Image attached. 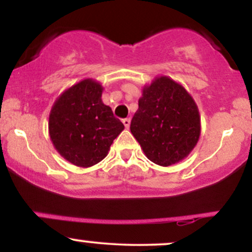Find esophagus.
Here are the masks:
<instances>
[{
	"instance_id": "obj_1",
	"label": "esophagus",
	"mask_w": 252,
	"mask_h": 252,
	"mask_svg": "<svg viewBox=\"0 0 252 252\" xmlns=\"http://www.w3.org/2000/svg\"><path fill=\"white\" fill-rule=\"evenodd\" d=\"M123 124H124V126H126V129H129V126H130V118H126V120H123Z\"/></svg>"
}]
</instances>
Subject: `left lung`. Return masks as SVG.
<instances>
[{
  "mask_svg": "<svg viewBox=\"0 0 252 252\" xmlns=\"http://www.w3.org/2000/svg\"><path fill=\"white\" fill-rule=\"evenodd\" d=\"M130 130L152 162L168 167L187 158L200 136V115L192 96L170 78L143 88Z\"/></svg>",
  "mask_w": 252,
  "mask_h": 252,
  "instance_id": "1",
  "label": "left lung"
}]
</instances>
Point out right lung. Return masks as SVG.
<instances>
[{
  "instance_id": "1",
  "label": "right lung",
  "mask_w": 252,
  "mask_h": 252,
  "mask_svg": "<svg viewBox=\"0 0 252 252\" xmlns=\"http://www.w3.org/2000/svg\"><path fill=\"white\" fill-rule=\"evenodd\" d=\"M103 88L84 79L60 94L53 104L48 130L54 148L74 166H94L103 160L123 123L102 102Z\"/></svg>"
}]
</instances>
